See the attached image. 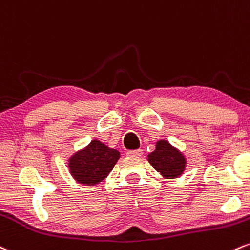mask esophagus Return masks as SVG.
I'll list each match as a JSON object with an SVG mask.
<instances>
[{
  "label": "esophagus",
  "mask_w": 250,
  "mask_h": 250,
  "mask_svg": "<svg viewBox=\"0 0 250 250\" xmlns=\"http://www.w3.org/2000/svg\"><path fill=\"white\" fill-rule=\"evenodd\" d=\"M128 157H142L143 149H133V151H127Z\"/></svg>",
  "instance_id": "1"
}]
</instances>
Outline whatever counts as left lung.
<instances>
[{
  "mask_svg": "<svg viewBox=\"0 0 250 250\" xmlns=\"http://www.w3.org/2000/svg\"><path fill=\"white\" fill-rule=\"evenodd\" d=\"M148 161L153 168L167 179L181 175L186 166L184 155L175 149L167 140H159L155 149L148 154Z\"/></svg>",
  "mask_w": 250,
  "mask_h": 250,
  "instance_id": "left-lung-1",
  "label": "left lung"
}]
</instances>
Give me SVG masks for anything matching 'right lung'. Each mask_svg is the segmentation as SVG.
Segmentation results:
<instances>
[{"instance_id":"1","label":"right lung","mask_w":250,"mask_h":250,"mask_svg":"<svg viewBox=\"0 0 250 250\" xmlns=\"http://www.w3.org/2000/svg\"><path fill=\"white\" fill-rule=\"evenodd\" d=\"M119 157L120 153L117 149L108 148L99 140H92L84 151L70 159L69 168L79 184L91 186L107 177Z\"/></svg>"}]
</instances>
